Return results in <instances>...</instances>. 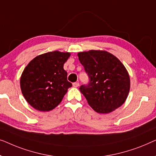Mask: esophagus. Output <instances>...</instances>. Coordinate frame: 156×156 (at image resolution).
Returning <instances> with one entry per match:
<instances>
[{
  "label": "esophagus",
  "mask_w": 156,
  "mask_h": 156,
  "mask_svg": "<svg viewBox=\"0 0 156 156\" xmlns=\"http://www.w3.org/2000/svg\"><path fill=\"white\" fill-rule=\"evenodd\" d=\"M73 86L75 87H78V86H79V83H78V82L73 83Z\"/></svg>",
  "instance_id": "34e87169"
}]
</instances>
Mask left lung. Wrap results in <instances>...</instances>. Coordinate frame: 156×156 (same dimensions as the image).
Segmentation results:
<instances>
[{"label": "left lung", "instance_id": "left-lung-1", "mask_svg": "<svg viewBox=\"0 0 156 156\" xmlns=\"http://www.w3.org/2000/svg\"><path fill=\"white\" fill-rule=\"evenodd\" d=\"M78 56L90 78L88 84L79 88L90 106L100 114L121 107L130 90L129 73L121 61L102 50L79 52Z\"/></svg>", "mask_w": 156, "mask_h": 156}]
</instances>
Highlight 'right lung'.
I'll return each mask as SVG.
<instances>
[{
  "label": "right lung",
  "instance_id": "1",
  "mask_svg": "<svg viewBox=\"0 0 156 156\" xmlns=\"http://www.w3.org/2000/svg\"><path fill=\"white\" fill-rule=\"evenodd\" d=\"M70 56L69 52H47L35 57L25 68L20 77L21 91L34 109L49 112L62 101L72 86L63 69Z\"/></svg>",
  "mask_w": 156,
  "mask_h": 156
}]
</instances>
